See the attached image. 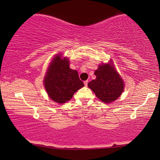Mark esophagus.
<instances>
[{
    "label": "esophagus",
    "instance_id": "esophagus-1",
    "mask_svg": "<svg viewBox=\"0 0 160 160\" xmlns=\"http://www.w3.org/2000/svg\"><path fill=\"white\" fill-rule=\"evenodd\" d=\"M88 82H88V81H87H87H85V82H84V83L85 87H87V84H88Z\"/></svg>",
    "mask_w": 160,
    "mask_h": 160
}]
</instances>
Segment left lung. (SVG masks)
I'll use <instances>...</instances> for the list:
<instances>
[{"label":"left lung","instance_id":"obj_1","mask_svg":"<svg viewBox=\"0 0 160 160\" xmlns=\"http://www.w3.org/2000/svg\"><path fill=\"white\" fill-rule=\"evenodd\" d=\"M95 75L96 79L89 82L88 87L98 99L110 103L121 95L124 90V83L112 65L108 63L100 65Z\"/></svg>","mask_w":160,"mask_h":160}]
</instances>
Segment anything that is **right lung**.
Masks as SVG:
<instances>
[{"label": "right lung", "mask_w": 160, "mask_h": 160, "mask_svg": "<svg viewBox=\"0 0 160 160\" xmlns=\"http://www.w3.org/2000/svg\"><path fill=\"white\" fill-rule=\"evenodd\" d=\"M44 86L49 98L59 103H65L78 89L84 86L78 72L69 68L67 58L58 54L52 60L44 79Z\"/></svg>", "instance_id": "add662e5"}]
</instances>
